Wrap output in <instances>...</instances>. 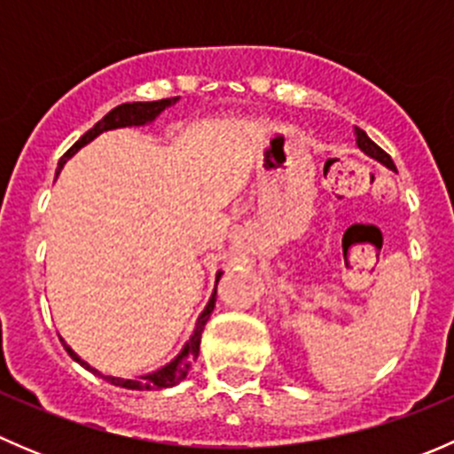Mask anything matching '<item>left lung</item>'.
Here are the masks:
<instances>
[{"instance_id": "1", "label": "left lung", "mask_w": 454, "mask_h": 454, "mask_svg": "<svg viewBox=\"0 0 454 454\" xmlns=\"http://www.w3.org/2000/svg\"><path fill=\"white\" fill-rule=\"evenodd\" d=\"M354 134H356V145H358V149L363 151L364 155H369V158L378 160L380 164H384V167H387V168H391V171H395V164H393L391 155H388L387 151L380 149V146L375 145V142L371 140L369 136L364 134L363 129H358V127H354Z\"/></svg>"}]
</instances>
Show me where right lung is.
Returning a JSON list of instances; mask_svg holds the SVG:
<instances>
[{"label":"right lung","instance_id":"obj_1","mask_svg":"<svg viewBox=\"0 0 454 454\" xmlns=\"http://www.w3.org/2000/svg\"><path fill=\"white\" fill-rule=\"evenodd\" d=\"M177 100H180V96H173V98H162V100H149V103H122L118 105V107H114L112 112L107 114V116L100 118L98 122H96L94 127H91L90 131L83 136L81 140H76L74 145L67 149V153L63 155L61 160H59V167H57V176L61 173L63 164L67 162V160L72 158L74 153H79V149H83L85 145H90L91 140L98 138L100 134H105V131H112V129H122V127H142V125H151V122L155 121V118L160 116V114L164 112V109H168L171 105H176ZM222 270L217 272V277H215V290L213 294H210L208 303H206V308L201 309V314L198 316V323H195V329L193 333H191L189 340L184 342V347L180 349V354L176 356V358L171 360V363H167L164 367L151 371V373H145V375H136V378H121V375H105L103 371L94 369L90 363H85L83 358H81L79 354H76L74 349H72L70 345H67L66 340L61 338L63 347H66L67 354L72 356V360H76V363L81 364V367H85L87 371H91L94 375H98V378L107 380L109 384H114V387H122V388H131V391H153V388H171L176 387V384H180L182 380L186 378V373H189L191 364L198 360L200 356V342H201V332H204V325L208 323L210 314H213L215 309V299H217V283L219 278H222Z\"/></svg>","mask_w":454,"mask_h":454}]
</instances>
